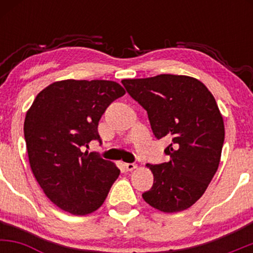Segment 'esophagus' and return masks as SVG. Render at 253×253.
<instances>
[{"label": "esophagus", "mask_w": 253, "mask_h": 253, "mask_svg": "<svg viewBox=\"0 0 253 253\" xmlns=\"http://www.w3.org/2000/svg\"><path fill=\"white\" fill-rule=\"evenodd\" d=\"M125 168H126L127 171H132L136 169V164L135 163H126L125 164Z\"/></svg>", "instance_id": "obj_1"}]
</instances>
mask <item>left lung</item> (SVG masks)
I'll list each match as a JSON object with an SVG mask.
<instances>
[{"label": "left lung", "mask_w": 253, "mask_h": 253, "mask_svg": "<svg viewBox=\"0 0 253 253\" xmlns=\"http://www.w3.org/2000/svg\"><path fill=\"white\" fill-rule=\"evenodd\" d=\"M147 112L157 139L170 136L169 162L147 164L153 185L143 194L151 207L175 213L203 195L220 163L225 127L215 98L196 78L158 75L121 81Z\"/></svg>", "instance_id": "8db88e82"}]
</instances>
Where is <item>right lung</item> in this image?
<instances>
[{"instance_id": "obj_1", "label": "right lung", "mask_w": 253, "mask_h": 253, "mask_svg": "<svg viewBox=\"0 0 253 253\" xmlns=\"http://www.w3.org/2000/svg\"><path fill=\"white\" fill-rule=\"evenodd\" d=\"M113 81L54 82L37 95L26 114L24 134L31 169L43 193L60 210L85 215L102 206L120 175L96 152H82L91 140L101 144L98 121L124 96Z\"/></svg>"}]
</instances>
